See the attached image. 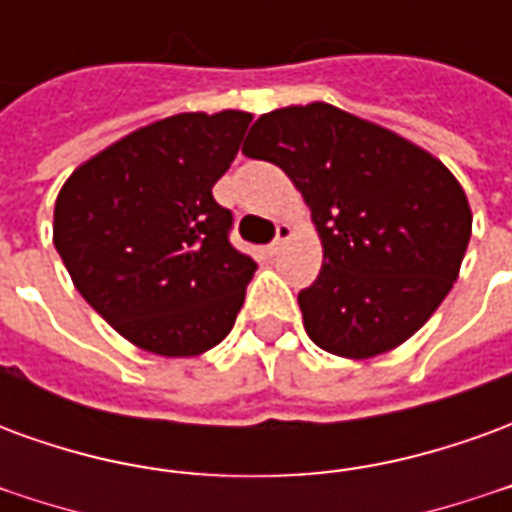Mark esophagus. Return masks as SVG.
Returning a JSON list of instances; mask_svg holds the SVG:
<instances>
[{"instance_id": "esophagus-1", "label": "esophagus", "mask_w": 512, "mask_h": 512, "mask_svg": "<svg viewBox=\"0 0 512 512\" xmlns=\"http://www.w3.org/2000/svg\"><path fill=\"white\" fill-rule=\"evenodd\" d=\"M290 235H293V230H290V224H277V238L268 244V255H277L279 249H282V244L288 241Z\"/></svg>"}]
</instances>
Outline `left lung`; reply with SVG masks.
<instances>
[{
    "instance_id": "left-lung-1",
    "label": "left lung",
    "mask_w": 512,
    "mask_h": 512,
    "mask_svg": "<svg viewBox=\"0 0 512 512\" xmlns=\"http://www.w3.org/2000/svg\"><path fill=\"white\" fill-rule=\"evenodd\" d=\"M244 156L285 169L321 235V274L299 293L312 343L348 359L406 343L450 293L472 235L450 169L329 104L263 115Z\"/></svg>"
}]
</instances>
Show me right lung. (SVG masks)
Wrapping results in <instances>:
<instances>
[{
    "label": "right lung",
    "mask_w": 512,
    "mask_h": 512,
    "mask_svg": "<svg viewBox=\"0 0 512 512\" xmlns=\"http://www.w3.org/2000/svg\"><path fill=\"white\" fill-rule=\"evenodd\" d=\"M249 112L175 115L120 139L65 180L54 246L84 301L139 348L197 356L230 334L257 263L230 244L213 183Z\"/></svg>",
    "instance_id": "add662e5"
}]
</instances>
